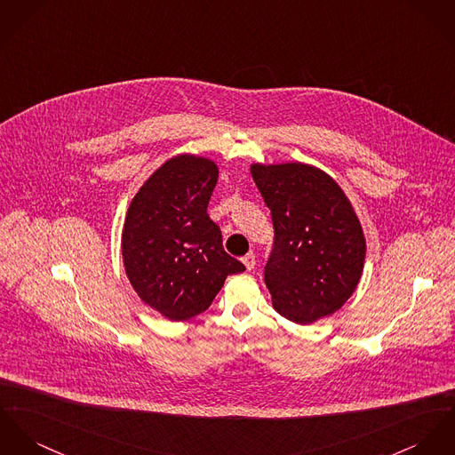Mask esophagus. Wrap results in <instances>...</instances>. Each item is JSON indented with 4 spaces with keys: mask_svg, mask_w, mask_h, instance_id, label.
Here are the masks:
<instances>
[{
    "mask_svg": "<svg viewBox=\"0 0 455 455\" xmlns=\"http://www.w3.org/2000/svg\"><path fill=\"white\" fill-rule=\"evenodd\" d=\"M243 263H244V267L247 270H252V268H254V265H256V258H254V254H252V252L245 254L244 258H243Z\"/></svg>",
    "mask_w": 455,
    "mask_h": 455,
    "instance_id": "esophagus-1",
    "label": "esophagus"
}]
</instances>
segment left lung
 <instances>
[{"label": "left lung", "instance_id": "left-lung-1", "mask_svg": "<svg viewBox=\"0 0 455 455\" xmlns=\"http://www.w3.org/2000/svg\"><path fill=\"white\" fill-rule=\"evenodd\" d=\"M275 230L265 267L272 305L296 323L338 312L356 289L365 237L341 187L322 170L303 164H252Z\"/></svg>", "mask_w": 455, "mask_h": 455}]
</instances>
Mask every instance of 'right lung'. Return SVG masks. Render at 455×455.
Listing matches in <instances>:
<instances>
[{
  "label": "right lung",
  "mask_w": 455,
  "mask_h": 455,
  "mask_svg": "<svg viewBox=\"0 0 455 455\" xmlns=\"http://www.w3.org/2000/svg\"><path fill=\"white\" fill-rule=\"evenodd\" d=\"M216 181L211 159L180 154L150 175L126 212V275L145 305L173 322L208 310L225 279L245 270L208 214Z\"/></svg>",
  "instance_id": "add662e5"
}]
</instances>
